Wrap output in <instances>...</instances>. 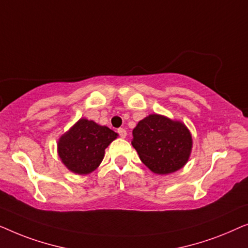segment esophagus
<instances>
[{"mask_svg":"<svg viewBox=\"0 0 248 248\" xmlns=\"http://www.w3.org/2000/svg\"><path fill=\"white\" fill-rule=\"evenodd\" d=\"M118 134L120 135L121 138H125V137H127V131H125V129H124V128H119V129H118Z\"/></svg>","mask_w":248,"mask_h":248,"instance_id":"1","label":"esophagus"}]
</instances>
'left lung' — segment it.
Returning <instances> with one entry per match:
<instances>
[{"label": "left lung", "mask_w": 248, "mask_h": 248, "mask_svg": "<svg viewBox=\"0 0 248 248\" xmlns=\"http://www.w3.org/2000/svg\"><path fill=\"white\" fill-rule=\"evenodd\" d=\"M131 145L153 173L166 175L182 169L192 152V135L182 121L152 113L132 130Z\"/></svg>", "instance_id": "obj_1"}]
</instances>
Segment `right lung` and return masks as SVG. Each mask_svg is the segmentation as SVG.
I'll list each match as a JSON object with an SVG mask.
<instances>
[{"label":"right lung","instance_id":"1","mask_svg":"<svg viewBox=\"0 0 248 248\" xmlns=\"http://www.w3.org/2000/svg\"><path fill=\"white\" fill-rule=\"evenodd\" d=\"M117 137L107 125L81 118L58 139V156L71 172L86 175L99 167L106 148Z\"/></svg>","mask_w":248,"mask_h":248}]
</instances>
